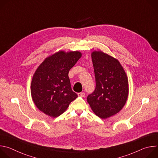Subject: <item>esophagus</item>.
Listing matches in <instances>:
<instances>
[{"mask_svg":"<svg viewBox=\"0 0 158 158\" xmlns=\"http://www.w3.org/2000/svg\"><path fill=\"white\" fill-rule=\"evenodd\" d=\"M77 95L80 97H84L85 96V93L84 92H82V93H79L77 94Z\"/></svg>","mask_w":158,"mask_h":158,"instance_id":"1","label":"esophagus"}]
</instances>
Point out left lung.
I'll use <instances>...</instances> for the list:
<instances>
[{"label": "left lung", "mask_w": 158, "mask_h": 158, "mask_svg": "<svg viewBox=\"0 0 158 158\" xmlns=\"http://www.w3.org/2000/svg\"><path fill=\"white\" fill-rule=\"evenodd\" d=\"M96 88L87 101L94 113L106 119L119 112L129 93L128 80L119 62L101 51L91 54Z\"/></svg>", "instance_id": "obj_1"}]
</instances>
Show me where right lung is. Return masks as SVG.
<instances>
[{"instance_id":"right-lung-1","label":"right lung","mask_w":158,"mask_h":158,"mask_svg":"<svg viewBox=\"0 0 158 158\" xmlns=\"http://www.w3.org/2000/svg\"><path fill=\"white\" fill-rule=\"evenodd\" d=\"M81 56L78 51H60L39 66L33 76L31 90L34 104L44 113L56 118L77 98L72 90L68 74Z\"/></svg>"}]
</instances>
